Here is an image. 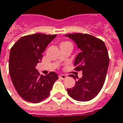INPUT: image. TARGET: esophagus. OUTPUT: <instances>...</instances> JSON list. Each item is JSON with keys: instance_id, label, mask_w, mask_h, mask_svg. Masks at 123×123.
<instances>
[{"instance_id": "esophagus-1", "label": "esophagus", "mask_w": 123, "mask_h": 123, "mask_svg": "<svg viewBox=\"0 0 123 123\" xmlns=\"http://www.w3.org/2000/svg\"><path fill=\"white\" fill-rule=\"evenodd\" d=\"M59 77H60L61 79H65L67 77V76L65 75H63V74H62V75H59Z\"/></svg>"}]
</instances>
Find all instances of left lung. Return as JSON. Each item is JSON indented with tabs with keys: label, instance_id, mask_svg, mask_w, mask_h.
Returning <instances> with one entry per match:
<instances>
[{
	"label": "left lung",
	"instance_id": "8db88e82",
	"mask_svg": "<svg viewBox=\"0 0 123 123\" xmlns=\"http://www.w3.org/2000/svg\"><path fill=\"white\" fill-rule=\"evenodd\" d=\"M65 36L75 41L81 50L75 60L74 69L81 71L83 74L73 87L67 89L68 94L77 101L92 100L102 90L106 77L109 65L106 46L102 40L90 34L76 33ZM70 75L76 78L73 75Z\"/></svg>",
	"mask_w": 123,
	"mask_h": 123
}]
</instances>
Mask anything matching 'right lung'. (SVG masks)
Segmentation results:
<instances>
[{"instance_id": "right-lung-1", "label": "right lung", "mask_w": 123, "mask_h": 123, "mask_svg": "<svg viewBox=\"0 0 123 123\" xmlns=\"http://www.w3.org/2000/svg\"><path fill=\"white\" fill-rule=\"evenodd\" d=\"M56 36L44 33L25 36L11 49L9 69L12 84L20 96L29 102L39 103L47 98L58 79L55 72L44 76L36 68L42 59V53Z\"/></svg>"}]
</instances>
